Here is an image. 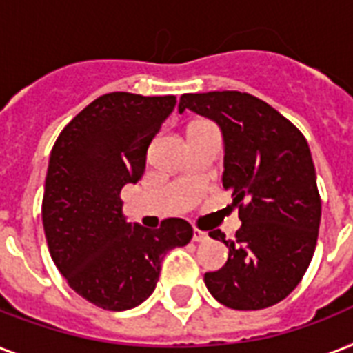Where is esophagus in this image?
<instances>
[{
    "instance_id": "esophagus-1",
    "label": "esophagus",
    "mask_w": 353,
    "mask_h": 353,
    "mask_svg": "<svg viewBox=\"0 0 353 353\" xmlns=\"http://www.w3.org/2000/svg\"><path fill=\"white\" fill-rule=\"evenodd\" d=\"M194 241H205L209 240V234L205 231H199V229H194V236H192Z\"/></svg>"
}]
</instances>
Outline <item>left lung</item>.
I'll return each instance as SVG.
<instances>
[{"mask_svg":"<svg viewBox=\"0 0 353 353\" xmlns=\"http://www.w3.org/2000/svg\"><path fill=\"white\" fill-rule=\"evenodd\" d=\"M185 110L214 121L223 137V188L240 207L227 263L205 273L216 301L232 310H263L284 301L306 273L317 245L321 198L306 139L268 102L240 91L187 93Z\"/></svg>","mask_w":353,"mask_h":353,"instance_id":"8db88e82","label":"left lung"}]
</instances>
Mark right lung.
Segmentation results:
<instances>
[{
  "instance_id": "add662e5",
  "label": "right lung",
  "mask_w": 353,
  "mask_h": 353,
  "mask_svg": "<svg viewBox=\"0 0 353 353\" xmlns=\"http://www.w3.org/2000/svg\"><path fill=\"white\" fill-rule=\"evenodd\" d=\"M176 97L115 91L99 97L63 128L52 146L41 220L54 265L91 304L124 312L143 304L170 249L192 227L168 218L159 229L126 221L121 190L143 177L146 152Z\"/></svg>"
}]
</instances>
